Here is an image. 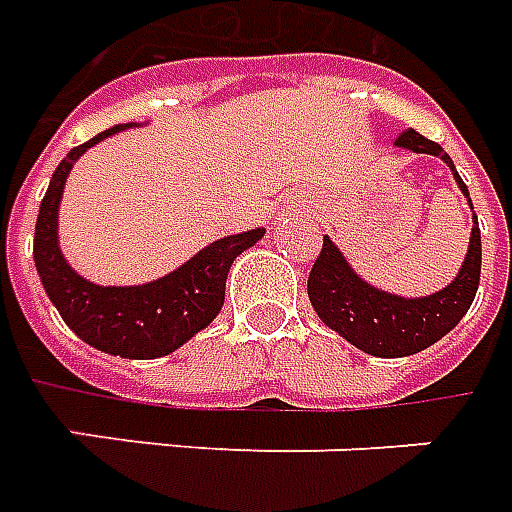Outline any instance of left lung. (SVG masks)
<instances>
[{"label":"left lung","mask_w":512,"mask_h":512,"mask_svg":"<svg viewBox=\"0 0 512 512\" xmlns=\"http://www.w3.org/2000/svg\"><path fill=\"white\" fill-rule=\"evenodd\" d=\"M402 151L429 153L448 164L459 191L467 197L472 210L470 191L453 167L451 156L426 140L416 129H407L394 142ZM480 283V229L478 215L472 210V234L467 256L461 261L456 278L440 291L426 297H399L391 291L372 286L353 270L343 251L324 237V248L315 259L310 278H307V297L315 315L332 332L356 345L359 351L378 356V359H402L443 340L453 326L470 310Z\"/></svg>","instance_id":"1"}]
</instances>
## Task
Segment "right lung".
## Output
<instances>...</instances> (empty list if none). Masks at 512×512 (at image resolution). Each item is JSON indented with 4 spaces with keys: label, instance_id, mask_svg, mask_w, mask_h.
Here are the masks:
<instances>
[{
    "label": "right lung",
    "instance_id": "obj_1",
    "mask_svg": "<svg viewBox=\"0 0 512 512\" xmlns=\"http://www.w3.org/2000/svg\"><path fill=\"white\" fill-rule=\"evenodd\" d=\"M140 124H118L72 148L64 156L45 191L34 226V267L45 294L64 324L83 343L121 359H159L178 351L221 313L226 275L242 251L264 237V226L226 234L210 242L178 270L140 286H99L69 267L59 248V205L75 161L118 132Z\"/></svg>",
    "mask_w": 512,
    "mask_h": 512
}]
</instances>
